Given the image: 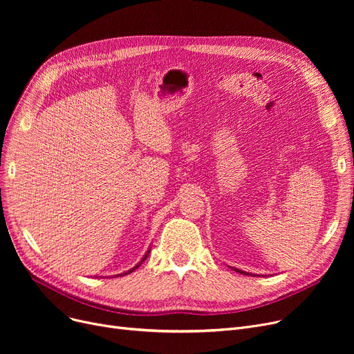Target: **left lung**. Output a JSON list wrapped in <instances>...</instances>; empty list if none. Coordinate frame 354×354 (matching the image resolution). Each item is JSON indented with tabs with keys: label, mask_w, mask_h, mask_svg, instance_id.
<instances>
[{
	"label": "left lung",
	"mask_w": 354,
	"mask_h": 354,
	"mask_svg": "<svg viewBox=\"0 0 354 354\" xmlns=\"http://www.w3.org/2000/svg\"><path fill=\"white\" fill-rule=\"evenodd\" d=\"M235 271H236V272H241V274H248V272H244V271H241V270H236V268H235Z\"/></svg>",
	"instance_id": "obj_1"
}]
</instances>
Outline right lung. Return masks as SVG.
Wrapping results in <instances>:
<instances>
[{
    "instance_id": "1",
    "label": "right lung",
    "mask_w": 354,
    "mask_h": 354,
    "mask_svg": "<svg viewBox=\"0 0 354 354\" xmlns=\"http://www.w3.org/2000/svg\"><path fill=\"white\" fill-rule=\"evenodd\" d=\"M149 252H151V251H147V252H146V255H145V257H143V259H142V261H140V263H143V261H145V258H146V257H147V255H149ZM140 263H139V264H138V266H136V267H135V268H132V270H130V271H127V272H124V275H126V274H129V272H132V271H133V270H136V268H138V267H139V266H140Z\"/></svg>"
}]
</instances>
